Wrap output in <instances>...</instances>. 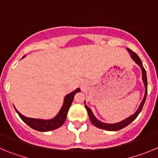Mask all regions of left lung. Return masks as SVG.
Returning <instances> with one entry per match:
<instances>
[{"mask_svg": "<svg viewBox=\"0 0 158 158\" xmlns=\"http://www.w3.org/2000/svg\"><path fill=\"white\" fill-rule=\"evenodd\" d=\"M127 51L128 52L130 53V55H131V58L135 61V63L138 64V65H139V67H140L141 69H142V81H143L145 88H146V92H145L144 98H143L142 101L141 102L140 106H139V107L138 108V110L135 111V114H133L132 115L128 117V118H125L124 120L121 121V122L119 123H102L101 121L98 120V119L94 116L92 110L90 109L87 105H86L85 101V108L88 111V115H89V119H90L91 123L94 125V126H96V127L100 128V129L106 130V131H119V130L123 129V128L126 127L127 126H128L131 122H133L135 118L138 117L139 114L141 112V111H142V107H143V105H144L145 104V101H146V95H147V77H146V70H145L143 65H142V61H141V59L139 58V57L137 55L136 53L133 52L131 50H130V49L128 48H127Z\"/></svg>", "mask_w": 158, "mask_h": 158, "instance_id": "1", "label": "left lung"}]
</instances>
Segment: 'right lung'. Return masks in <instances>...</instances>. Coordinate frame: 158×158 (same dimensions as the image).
<instances>
[{
    "mask_svg": "<svg viewBox=\"0 0 158 158\" xmlns=\"http://www.w3.org/2000/svg\"><path fill=\"white\" fill-rule=\"evenodd\" d=\"M25 56L23 57V58ZM80 89H77L73 92L70 93L69 94L66 95L64 98V103L62 105V108L60 109L59 112L58 113V115L54 118H51V119H40V118H28L24 115H21L17 110L16 109V111L22 120L27 124L32 129L38 131H42V132H46V131H50L55 130L57 128L60 127L62 124L65 123V118L67 116V113L69 111V107H70L71 104H72L73 100V97H74L75 94L78 92H80Z\"/></svg>",
    "mask_w": 158,
    "mask_h": 158,
    "instance_id": "obj_1",
    "label": "right lung"
}]
</instances>
